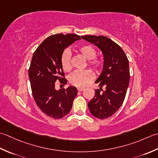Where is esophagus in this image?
I'll return each mask as SVG.
<instances>
[{
    "label": "esophagus",
    "mask_w": 158,
    "mask_h": 158,
    "mask_svg": "<svg viewBox=\"0 0 158 158\" xmlns=\"http://www.w3.org/2000/svg\"><path fill=\"white\" fill-rule=\"evenodd\" d=\"M77 89H78V91H82L83 90L85 89V88H83V87H78V88H77Z\"/></svg>",
    "instance_id": "1"
}]
</instances>
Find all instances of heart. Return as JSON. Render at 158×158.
<instances>
[{
  "instance_id": "obj_1",
  "label": "heart",
  "mask_w": 158,
  "mask_h": 158,
  "mask_svg": "<svg viewBox=\"0 0 158 158\" xmlns=\"http://www.w3.org/2000/svg\"><path fill=\"white\" fill-rule=\"evenodd\" d=\"M80 52L82 56L89 61V65L93 69H98L101 67V61L95 59L96 50L94 48L90 45H85L79 48ZM61 65L64 71H69L72 68L71 64V52L69 50L63 52L61 56ZM93 78V73L90 70H77L72 73L69 77V80L71 84L76 86H84L91 81Z\"/></svg>"
}]
</instances>
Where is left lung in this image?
I'll return each mask as SVG.
<instances>
[{
  "mask_svg": "<svg viewBox=\"0 0 158 158\" xmlns=\"http://www.w3.org/2000/svg\"><path fill=\"white\" fill-rule=\"evenodd\" d=\"M81 37L97 46L104 56L102 72L95 81L100 90H95L88 107L93 117L105 119L113 115L123 104L130 82L129 61L123 49L110 39L95 35ZM103 86L106 88L105 91L102 90Z\"/></svg>",
  "mask_w": 158,
  "mask_h": 158,
  "instance_id": "1",
  "label": "left lung"
}]
</instances>
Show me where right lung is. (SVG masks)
<instances>
[{
    "label": "right lung",
    "instance_id": "right-lung-1",
    "mask_svg": "<svg viewBox=\"0 0 158 158\" xmlns=\"http://www.w3.org/2000/svg\"><path fill=\"white\" fill-rule=\"evenodd\" d=\"M81 40L78 35L56 34L46 38L35 51L28 70L32 93L37 106L51 118H61L70 112L78 90L73 86L56 90L57 80L65 85L61 56L67 48Z\"/></svg>",
    "mask_w": 158,
    "mask_h": 158
}]
</instances>
